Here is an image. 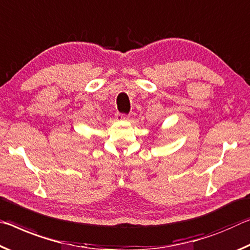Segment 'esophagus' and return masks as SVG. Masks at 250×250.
<instances>
[{"mask_svg": "<svg viewBox=\"0 0 250 250\" xmlns=\"http://www.w3.org/2000/svg\"><path fill=\"white\" fill-rule=\"evenodd\" d=\"M116 120H117V121H124V120H127V115H126V114H121V113H118V114H116Z\"/></svg>", "mask_w": 250, "mask_h": 250, "instance_id": "1", "label": "esophagus"}]
</instances>
